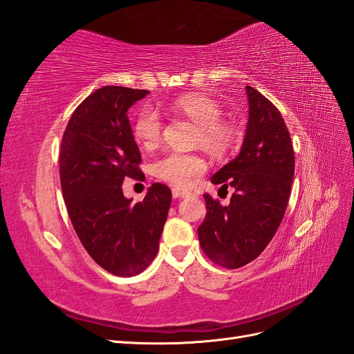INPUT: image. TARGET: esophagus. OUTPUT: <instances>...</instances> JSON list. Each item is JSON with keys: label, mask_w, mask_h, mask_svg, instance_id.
Returning a JSON list of instances; mask_svg holds the SVG:
<instances>
[{"label": "esophagus", "mask_w": 354, "mask_h": 354, "mask_svg": "<svg viewBox=\"0 0 354 354\" xmlns=\"http://www.w3.org/2000/svg\"><path fill=\"white\" fill-rule=\"evenodd\" d=\"M189 195V192L185 189H180V187H174L173 189V196L174 198H185Z\"/></svg>", "instance_id": "esophagus-1"}]
</instances>
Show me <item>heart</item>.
I'll list each match as a JSON object with an SVG mask.
<instances>
[{"mask_svg": "<svg viewBox=\"0 0 354 354\" xmlns=\"http://www.w3.org/2000/svg\"><path fill=\"white\" fill-rule=\"evenodd\" d=\"M168 108L187 116L199 127L201 143L211 153H221L230 145L232 128L218 122L221 120V108L216 100L207 95L189 94L169 102ZM133 134L142 146H155L162 134V118L158 109L151 104L142 106L134 118ZM205 169L207 164L202 158L180 152H168L152 164V174L156 178L178 187L189 186L192 180L205 173Z\"/></svg>", "mask_w": 354, "mask_h": 354, "instance_id": "1", "label": "heart"}]
</instances>
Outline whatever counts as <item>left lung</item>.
Segmentation results:
<instances>
[{"instance_id":"left-lung-1","label":"left lung","mask_w":354,"mask_h":354,"mask_svg":"<svg viewBox=\"0 0 354 354\" xmlns=\"http://www.w3.org/2000/svg\"><path fill=\"white\" fill-rule=\"evenodd\" d=\"M248 124L239 155L212 176L230 186L227 207L203 195L207 216L198 227L202 251L226 269H239L259 257L279 227L291 194L295 158L281 112L252 87H246Z\"/></svg>"}]
</instances>
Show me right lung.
<instances>
[{"mask_svg":"<svg viewBox=\"0 0 354 354\" xmlns=\"http://www.w3.org/2000/svg\"><path fill=\"white\" fill-rule=\"evenodd\" d=\"M149 94L116 85L95 90L72 113L60 146V185L84 248L104 270L130 277L152 263L171 205L160 183L142 202L122 194L125 177L140 180V151L127 112Z\"/></svg>","mask_w":354,"mask_h":354,"instance_id":"right-lung-1","label":"right lung"}]
</instances>
